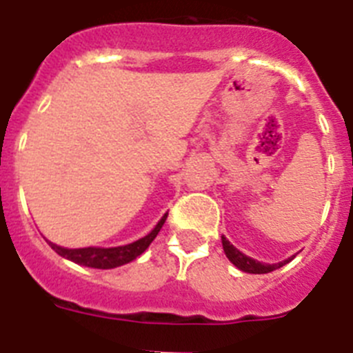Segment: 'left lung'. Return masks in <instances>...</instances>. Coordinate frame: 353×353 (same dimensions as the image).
<instances>
[{"label":"left lung","mask_w":353,"mask_h":353,"mask_svg":"<svg viewBox=\"0 0 353 353\" xmlns=\"http://www.w3.org/2000/svg\"><path fill=\"white\" fill-rule=\"evenodd\" d=\"M223 249L224 252H226L228 260L232 261L233 265H235L236 269L244 270V272H249V274H267V272H272V270L279 269V267H283V265H286L288 261H292V258H288V260L285 261H279V263H261V261H256L252 260V258L245 256L244 252H240L239 249L233 248L232 244H230V240H226V236H223Z\"/></svg>","instance_id":"8db88e82"}]
</instances>
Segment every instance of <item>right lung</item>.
Returning a JSON list of instances; mask_svg holds the SVG:
<instances>
[{
    "instance_id": "right-lung-1",
    "label": "right lung",
    "mask_w": 353,
    "mask_h": 353,
    "mask_svg": "<svg viewBox=\"0 0 353 353\" xmlns=\"http://www.w3.org/2000/svg\"><path fill=\"white\" fill-rule=\"evenodd\" d=\"M168 214L162 215V219L159 221L157 226L152 230L146 236L136 240L132 244L120 245V248H83V249H67L60 248V245L49 242L52 249H54L60 256L67 258V260L74 261V263L84 265V267H93V269H114V267H120V265H125L129 261L136 260V258L146 251L154 239L157 236V233L161 232L162 224L166 223Z\"/></svg>"
}]
</instances>
